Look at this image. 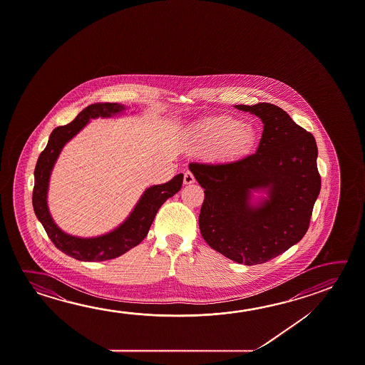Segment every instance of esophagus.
<instances>
[{
	"label": "esophagus",
	"mask_w": 365,
	"mask_h": 365,
	"mask_svg": "<svg viewBox=\"0 0 365 365\" xmlns=\"http://www.w3.org/2000/svg\"><path fill=\"white\" fill-rule=\"evenodd\" d=\"M183 182H185V185H192V183H195L196 180H195V177H193V174L191 172H185V178H183Z\"/></svg>",
	"instance_id": "obj_1"
}]
</instances>
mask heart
<instances>
[{
    "mask_svg": "<svg viewBox=\"0 0 365 365\" xmlns=\"http://www.w3.org/2000/svg\"><path fill=\"white\" fill-rule=\"evenodd\" d=\"M190 136L193 150L211 153L221 162H234L251 151L257 132L251 123L230 115H214L193 125Z\"/></svg>",
    "mask_w": 365,
    "mask_h": 365,
    "instance_id": "b5f03b06",
    "label": "heart"
}]
</instances>
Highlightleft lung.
I'll use <instances>...</instances> for the list:
<instances>
[{
    "label": "left lung",
    "instance_id": "8db88e82",
    "mask_svg": "<svg viewBox=\"0 0 365 365\" xmlns=\"http://www.w3.org/2000/svg\"><path fill=\"white\" fill-rule=\"evenodd\" d=\"M261 118L257 151L227 164L191 163L205 200L198 217L203 240L247 266L269 261L304 237L321 190L316 140L280 107L235 106ZM268 197L250 203L253 191Z\"/></svg>",
    "mask_w": 365,
    "mask_h": 365
}]
</instances>
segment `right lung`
<instances>
[{
  "label": "right lung",
  "instance_id": "1",
  "mask_svg": "<svg viewBox=\"0 0 365 365\" xmlns=\"http://www.w3.org/2000/svg\"><path fill=\"white\" fill-rule=\"evenodd\" d=\"M125 110L118 103H96L83 109L78 117L66 125L54 128L49 136L48 144L43 150L36 162L33 188V207L38 220L48 234L49 240L67 256L85 262H99L120 257L133 247L140 245L149 233L158 210L168 198L180 191L183 183V174L175 175L164 185H151L138 200L135 209L120 227L112 232L94 237L80 238L62 232L49 214L47 205L49 177L61 150L78 131L89 123L91 118L112 117Z\"/></svg>",
  "mask_w": 365,
  "mask_h": 365
}]
</instances>
